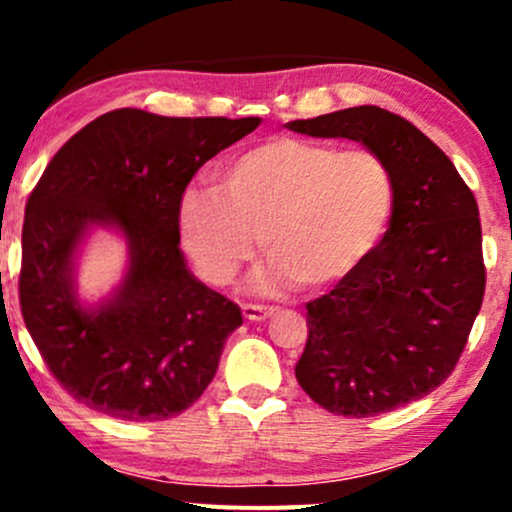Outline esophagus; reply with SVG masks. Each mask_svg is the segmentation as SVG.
<instances>
[{
    "instance_id": "obj_1",
    "label": "esophagus",
    "mask_w": 512,
    "mask_h": 512,
    "mask_svg": "<svg viewBox=\"0 0 512 512\" xmlns=\"http://www.w3.org/2000/svg\"><path fill=\"white\" fill-rule=\"evenodd\" d=\"M272 313H274V308H267V305H255V303H245L243 305L245 320H250V322L267 320V317L272 315Z\"/></svg>"
}]
</instances>
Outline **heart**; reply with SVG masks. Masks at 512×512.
I'll return each instance as SVG.
<instances>
[{"instance_id":"obj_1","label":"heart","mask_w":512,"mask_h":512,"mask_svg":"<svg viewBox=\"0 0 512 512\" xmlns=\"http://www.w3.org/2000/svg\"><path fill=\"white\" fill-rule=\"evenodd\" d=\"M395 209V180L380 154L301 137L245 149L216 173V187L180 204L187 255L223 286L260 250L272 260L269 286H327L356 269Z\"/></svg>"}]
</instances>
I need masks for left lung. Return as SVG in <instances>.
<instances>
[{
  "mask_svg": "<svg viewBox=\"0 0 512 512\" xmlns=\"http://www.w3.org/2000/svg\"><path fill=\"white\" fill-rule=\"evenodd\" d=\"M286 127L361 142L385 158L395 180L383 240L330 293L305 305L298 385L322 409L351 419L426 397L455 370L484 301L477 199L421 129L378 105Z\"/></svg>",
  "mask_w": 512,
  "mask_h": 512,
  "instance_id": "obj_1",
  "label": "left lung"
}]
</instances>
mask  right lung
Segmentation results:
<instances>
[{
  "label": "right lung",
  "mask_w": 512,
  "mask_h": 512,
  "mask_svg": "<svg viewBox=\"0 0 512 512\" xmlns=\"http://www.w3.org/2000/svg\"><path fill=\"white\" fill-rule=\"evenodd\" d=\"M257 125L260 117L120 108L52 156L26 202L19 301L45 366L76 402L122 421H163L214 380L243 315L187 269L178 248L182 192ZM93 225L126 236L130 267L113 297L84 309L73 255Z\"/></svg>",
  "instance_id": "obj_1"
}]
</instances>
